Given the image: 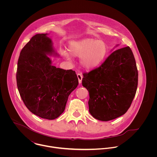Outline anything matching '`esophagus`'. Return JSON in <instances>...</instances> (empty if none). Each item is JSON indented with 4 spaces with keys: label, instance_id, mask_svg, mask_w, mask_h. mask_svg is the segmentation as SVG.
<instances>
[{
    "label": "esophagus",
    "instance_id": "obj_1",
    "mask_svg": "<svg viewBox=\"0 0 157 157\" xmlns=\"http://www.w3.org/2000/svg\"><path fill=\"white\" fill-rule=\"evenodd\" d=\"M77 78H78V83L80 84L82 83V78H83V76L82 75L81 73H77Z\"/></svg>",
    "mask_w": 157,
    "mask_h": 157
}]
</instances>
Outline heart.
Instances as JSON below:
<instances>
[{"mask_svg": "<svg viewBox=\"0 0 157 157\" xmlns=\"http://www.w3.org/2000/svg\"><path fill=\"white\" fill-rule=\"evenodd\" d=\"M69 54L75 57L80 58L83 67L90 69L98 67L106 59L108 47L103 40L86 38L77 41L70 42L68 45ZM69 54L64 51V57L70 60Z\"/></svg>", "mask_w": 157, "mask_h": 157, "instance_id": "1", "label": "heart"}]
</instances>
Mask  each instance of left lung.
Here are the masks:
<instances>
[{"label":"left lung","instance_id":"8db88e82","mask_svg":"<svg viewBox=\"0 0 157 157\" xmlns=\"http://www.w3.org/2000/svg\"><path fill=\"white\" fill-rule=\"evenodd\" d=\"M82 85L89 92V111L93 117L107 121L124 114L138 85V71L131 48L112 52L101 66L83 74Z\"/></svg>","mask_w":157,"mask_h":157}]
</instances>
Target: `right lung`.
Wrapping results in <instances>:
<instances>
[{"instance_id": "add662e5", "label": "right lung", "mask_w": 157, "mask_h": 157, "mask_svg": "<svg viewBox=\"0 0 157 157\" xmlns=\"http://www.w3.org/2000/svg\"><path fill=\"white\" fill-rule=\"evenodd\" d=\"M48 35L36 34L23 48L16 80L26 108L39 117L54 120L64 112L68 97L78 86V80L74 71L52 65L48 55H59Z\"/></svg>"}]
</instances>
